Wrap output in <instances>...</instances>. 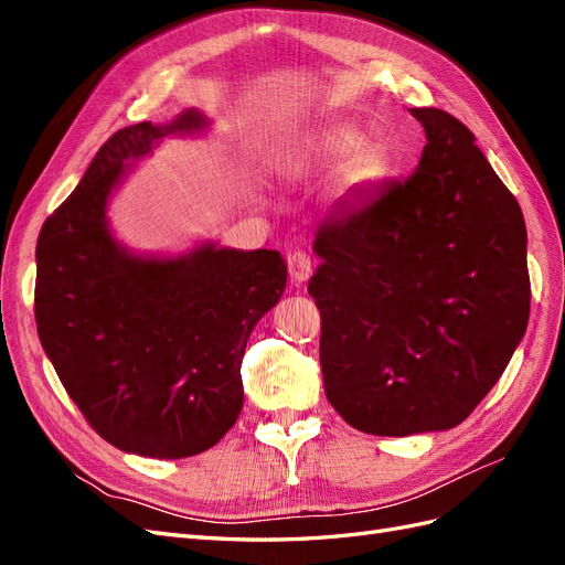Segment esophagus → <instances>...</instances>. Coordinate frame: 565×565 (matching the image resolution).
<instances>
[{
    "instance_id": "34e87169",
    "label": "esophagus",
    "mask_w": 565,
    "mask_h": 565,
    "mask_svg": "<svg viewBox=\"0 0 565 565\" xmlns=\"http://www.w3.org/2000/svg\"><path fill=\"white\" fill-rule=\"evenodd\" d=\"M285 262H287L289 276H292L295 282H306V280L311 278L313 262H311V256H309V252H306V249H299V247H297V249H292V252H287Z\"/></svg>"
}]
</instances>
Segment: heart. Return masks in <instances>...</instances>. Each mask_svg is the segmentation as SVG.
<instances>
[{"mask_svg": "<svg viewBox=\"0 0 565 565\" xmlns=\"http://www.w3.org/2000/svg\"><path fill=\"white\" fill-rule=\"evenodd\" d=\"M358 143V134L349 131V129H339V131H330L328 136H322V139L316 143L313 156L318 160H332L344 156L353 146ZM372 167V158L367 150H358L355 156L351 158L349 167H347V181H361L363 177H367Z\"/></svg>", "mask_w": 565, "mask_h": 565, "instance_id": "obj_1", "label": "heart"}]
</instances>
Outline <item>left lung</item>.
I'll list each match as a JSON object with an SVG mask.
<instances>
[{
	"label": "left lung",
	"instance_id": "1",
	"mask_svg": "<svg viewBox=\"0 0 565 565\" xmlns=\"http://www.w3.org/2000/svg\"><path fill=\"white\" fill-rule=\"evenodd\" d=\"M415 174L337 210L316 233L328 401L353 429H452L502 377L530 316L525 221L476 136L446 110Z\"/></svg>",
	"mask_w": 565,
	"mask_h": 565
}]
</instances>
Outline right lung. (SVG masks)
<instances>
[{
  "mask_svg": "<svg viewBox=\"0 0 565 565\" xmlns=\"http://www.w3.org/2000/svg\"><path fill=\"white\" fill-rule=\"evenodd\" d=\"M202 125L188 110L167 127L115 131L38 237L35 320L49 361L92 429L143 457H191L224 438L243 409L249 332L287 282L276 249L139 259L110 237L106 200L125 160Z\"/></svg>",
  "mask_w": 565,
  "mask_h": 565,
  "instance_id": "obj_1",
  "label": "right lung"
}]
</instances>
